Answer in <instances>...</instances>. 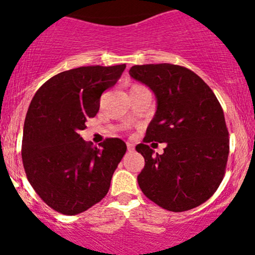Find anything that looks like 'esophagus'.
<instances>
[{
    "label": "esophagus",
    "instance_id": "34e87169",
    "mask_svg": "<svg viewBox=\"0 0 255 255\" xmlns=\"http://www.w3.org/2000/svg\"><path fill=\"white\" fill-rule=\"evenodd\" d=\"M127 149H128V151H133V150H134V144L129 143V141H128V143H127Z\"/></svg>",
    "mask_w": 255,
    "mask_h": 255
}]
</instances>
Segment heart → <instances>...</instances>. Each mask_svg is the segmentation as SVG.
Wrapping results in <instances>:
<instances>
[{
  "label": "heart",
  "mask_w": 255,
  "mask_h": 255,
  "mask_svg": "<svg viewBox=\"0 0 255 255\" xmlns=\"http://www.w3.org/2000/svg\"><path fill=\"white\" fill-rule=\"evenodd\" d=\"M135 87H136V85H135Z\"/></svg>",
  "instance_id": "b5f03b06"
}]
</instances>
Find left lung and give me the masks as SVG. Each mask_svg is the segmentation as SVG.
<instances>
[{
	"label": "left lung",
	"instance_id": "obj_1",
	"mask_svg": "<svg viewBox=\"0 0 255 255\" xmlns=\"http://www.w3.org/2000/svg\"><path fill=\"white\" fill-rule=\"evenodd\" d=\"M129 74L154 92L157 103L144 143L135 146L145 160L138 175L141 192L168 211L197 208L216 192L226 170L230 139L219 100L186 67L141 64ZM151 141L166 143L162 155H153Z\"/></svg>",
	"mask_w": 255,
	"mask_h": 255
}]
</instances>
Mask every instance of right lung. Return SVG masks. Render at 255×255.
Listing matches in <instances>:
<instances>
[{"instance_id": "add662e5", "label": "right lung", "mask_w": 255, "mask_h": 255, "mask_svg": "<svg viewBox=\"0 0 255 255\" xmlns=\"http://www.w3.org/2000/svg\"><path fill=\"white\" fill-rule=\"evenodd\" d=\"M126 64L88 66L56 74L34 95L24 121L21 159L29 183L50 208L77 215L100 202L127 145L107 138L92 148L79 134Z\"/></svg>"}]
</instances>
